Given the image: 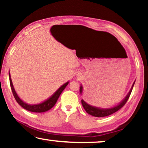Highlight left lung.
<instances>
[{
  "label": "left lung",
  "instance_id": "1",
  "mask_svg": "<svg viewBox=\"0 0 148 148\" xmlns=\"http://www.w3.org/2000/svg\"><path fill=\"white\" fill-rule=\"evenodd\" d=\"M134 84H135V82L133 83V86H132V87H131V90H130V91H129V94H127V96L125 97V98L124 99V100H123L119 105H117L116 106H114V107H113V108H108H108L107 109H100V108H96V107L90 106V105L87 104L85 101L82 100V106L84 108L85 110H86V112L88 113V114L92 115V116H94L103 117V116H109V115L112 114H113V113L116 112V111L120 110V109L122 108V107L124 106L125 104H126V102H127V100H128L129 96H130L131 93V92H132V90H133V86H134ZM82 89H83L82 86H81L80 87L81 94H82Z\"/></svg>",
  "mask_w": 148,
  "mask_h": 148
}]
</instances>
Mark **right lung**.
Returning a JSON list of instances; mask_svg holds the SVG:
<instances>
[{
	"label": "right lung",
	"instance_id": "obj_1",
	"mask_svg": "<svg viewBox=\"0 0 148 148\" xmlns=\"http://www.w3.org/2000/svg\"><path fill=\"white\" fill-rule=\"evenodd\" d=\"M9 81H10V86H11L12 92H13V94L14 97H15L17 102L21 107H23V108H25V110L30 111V112H46V111L49 110L50 109H51L52 107L55 105V104L56 103V101L58 100V98H59L60 94H61L62 91L64 90V89L66 88V86H67L69 84V82H66V84L62 85V86L60 87V88L58 89L55 93H54V95H52L49 99H48L47 100L44 101V102L40 103L39 104L30 105L23 102V101L19 98V96H17V93L15 92V89L13 88V84H12V81L11 79V76H10V73H9Z\"/></svg>",
	"mask_w": 148,
	"mask_h": 148
}]
</instances>
